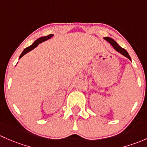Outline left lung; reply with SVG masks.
<instances>
[{
  "label": "left lung",
  "instance_id": "1",
  "mask_svg": "<svg viewBox=\"0 0 147 147\" xmlns=\"http://www.w3.org/2000/svg\"><path fill=\"white\" fill-rule=\"evenodd\" d=\"M104 39H105V40H107L108 42H110V45H111L112 46L114 47V49H115L116 51H117L118 52L120 53V54H122V55H124L125 57H126L127 58H128L130 61H131V57H130V56L129 55V54H128L127 51L125 50V49H123L122 47H121L118 44H117L114 40H113V39L110 38V37H104Z\"/></svg>",
  "mask_w": 147,
  "mask_h": 147
}]
</instances>
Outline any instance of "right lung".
Masks as SVG:
<instances>
[{
  "label": "right lung",
  "mask_w": 147,
  "mask_h": 147,
  "mask_svg": "<svg viewBox=\"0 0 147 147\" xmlns=\"http://www.w3.org/2000/svg\"><path fill=\"white\" fill-rule=\"evenodd\" d=\"M52 36H53V34H49V35L46 36V37H40V38H39L38 40H37L34 41V43H33L32 45H30V47H28L25 48V49H24L23 51H22V54H20V58H19V59H20L21 57H22V56L25 55V54H27V53L29 52V51H30L32 50V49H34V48H35L36 47H37V45H39V44L42 43V42H44V41H45V40H48V39L51 38V37H52Z\"/></svg>",
  "instance_id": "add662e5"
}]
</instances>
